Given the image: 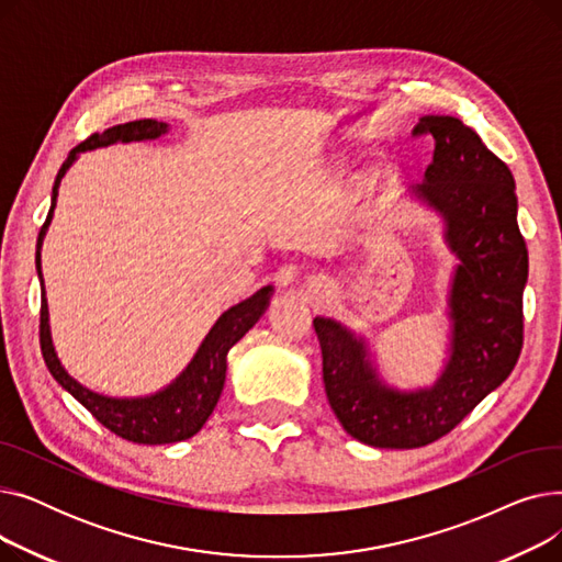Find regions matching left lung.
<instances>
[{
	"instance_id": "obj_1",
	"label": "left lung",
	"mask_w": 562,
	"mask_h": 562,
	"mask_svg": "<svg viewBox=\"0 0 562 562\" xmlns=\"http://www.w3.org/2000/svg\"><path fill=\"white\" fill-rule=\"evenodd\" d=\"M435 138L415 195L445 216L453 273L451 358L430 390L396 392L378 380L364 341L314 318L323 385L344 430L378 449H419L451 432L515 369L524 344L528 250L517 225L510 168L453 115H424L412 132Z\"/></svg>"
}]
</instances>
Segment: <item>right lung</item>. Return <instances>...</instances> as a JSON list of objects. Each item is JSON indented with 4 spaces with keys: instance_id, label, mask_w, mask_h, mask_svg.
<instances>
[{
    "instance_id": "right-lung-1",
    "label": "right lung",
    "mask_w": 562,
    "mask_h": 562,
    "mask_svg": "<svg viewBox=\"0 0 562 562\" xmlns=\"http://www.w3.org/2000/svg\"><path fill=\"white\" fill-rule=\"evenodd\" d=\"M166 132H168L166 123H157V121H153V117H145V121L115 125L102 134L88 136L83 143L72 147L68 159L64 161L61 170H58V175H56V182L52 189L49 214L38 234L36 269H38L41 284H43V273H41L43 236L52 221L58 184H61V177L72 166L77 155L86 153V150H93V147L111 145V143L157 138ZM41 289H43L41 350H43V358H45L49 373L54 375L58 385H61L66 392H70L104 428H109L117 437L134 441V445H172V441H182V439L193 437L204 426V422L210 419V415L214 412V407L221 398L223 385H225L227 350L255 326L271 299V286H263L255 293V296L246 299L239 305L229 307L214 323L210 335L204 337L191 364L164 392H159L155 396H145V398H109V396L95 394L91 390H86L83 385H79L72 375H68V371L61 367V362H58L54 346H52V337H49L45 286H41Z\"/></svg>"
}]
</instances>
